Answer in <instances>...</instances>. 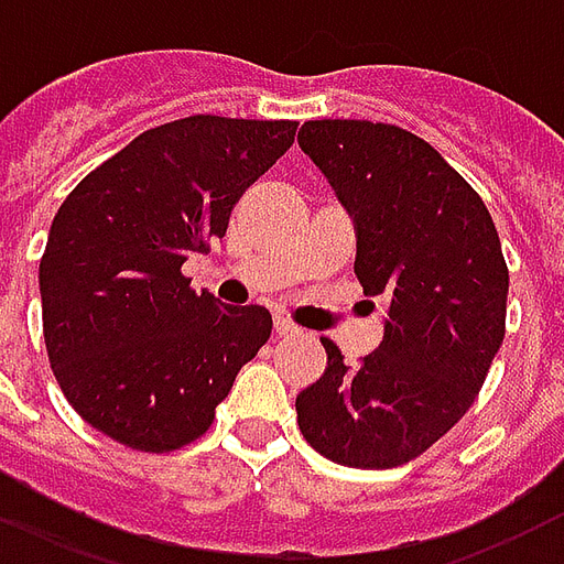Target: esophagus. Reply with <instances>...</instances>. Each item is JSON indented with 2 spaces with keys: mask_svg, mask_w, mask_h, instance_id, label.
<instances>
[{
  "mask_svg": "<svg viewBox=\"0 0 564 564\" xmlns=\"http://www.w3.org/2000/svg\"><path fill=\"white\" fill-rule=\"evenodd\" d=\"M299 332H302V328L295 323H290L286 316H274V335L278 337H293L299 335Z\"/></svg>",
  "mask_w": 564,
  "mask_h": 564,
  "instance_id": "34e87169",
  "label": "esophagus"
}]
</instances>
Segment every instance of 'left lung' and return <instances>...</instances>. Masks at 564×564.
Returning <instances> with one entry per match:
<instances>
[{
    "instance_id": "obj_1",
    "label": "left lung",
    "mask_w": 564,
    "mask_h": 564,
    "mask_svg": "<svg viewBox=\"0 0 564 564\" xmlns=\"http://www.w3.org/2000/svg\"><path fill=\"white\" fill-rule=\"evenodd\" d=\"M299 145L356 220V274L388 302L377 352L346 365L323 337L325 373L295 398L302 436L352 469H394L473 406L505 337L508 265L466 178L406 128L304 122Z\"/></svg>"
}]
</instances>
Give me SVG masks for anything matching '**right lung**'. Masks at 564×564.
<instances>
[{
  "mask_svg": "<svg viewBox=\"0 0 564 564\" xmlns=\"http://www.w3.org/2000/svg\"><path fill=\"white\" fill-rule=\"evenodd\" d=\"M295 128L206 112L158 124L65 197L37 269L41 319L53 377L95 431L166 454L212 427L271 314L197 293L182 265L224 239Z\"/></svg>",
  "mask_w": 564,
  "mask_h": 564,
  "instance_id": "1",
  "label": "right lung"
}]
</instances>
